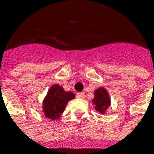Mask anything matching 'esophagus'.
I'll list each match as a JSON object with an SVG mask.
<instances>
[{
	"instance_id": "34e87169",
	"label": "esophagus",
	"mask_w": 154,
	"mask_h": 154,
	"mask_svg": "<svg viewBox=\"0 0 154 154\" xmlns=\"http://www.w3.org/2000/svg\"><path fill=\"white\" fill-rule=\"evenodd\" d=\"M85 94L84 93H78V94H76V97H78V98H81V99H83V98H85Z\"/></svg>"
}]
</instances>
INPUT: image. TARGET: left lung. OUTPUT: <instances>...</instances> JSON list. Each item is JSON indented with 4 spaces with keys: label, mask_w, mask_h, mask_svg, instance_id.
I'll list each match as a JSON object with an SVG mask.
<instances>
[{
    "label": "left lung",
    "mask_w": 154,
    "mask_h": 154,
    "mask_svg": "<svg viewBox=\"0 0 154 154\" xmlns=\"http://www.w3.org/2000/svg\"><path fill=\"white\" fill-rule=\"evenodd\" d=\"M94 97L92 100L93 105H94L95 110L101 114H106V111L111 105L108 91L103 87L97 88L94 91Z\"/></svg>",
    "instance_id": "obj_1"
}]
</instances>
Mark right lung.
Returning a JSON list of instances; mask_svg holds the SVG:
<instances>
[{
  "instance_id": "1",
  "label": "right lung",
  "mask_w": 154,
  "mask_h": 154,
  "mask_svg": "<svg viewBox=\"0 0 154 154\" xmlns=\"http://www.w3.org/2000/svg\"><path fill=\"white\" fill-rule=\"evenodd\" d=\"M75 97V95L72 92H66L60 85H52L42 101V112L45 116L51 120L60 118L67 103Z\"/></svg>"
}]
</instances>
